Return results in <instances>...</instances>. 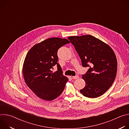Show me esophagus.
Here are the masks:
<instances>
[{
    "mask_svg": "<svg viewBox=\"0 0 129 129\" xmlns=\"http://www.w3.org/2000/svg\"><path fill=\"white\" fill-rule=\"evenodd\" d=\"M72 78L73 79H77L79 78V77L78 76H73V77H72Z\"/></svg>",
    "mask_w": 129,
    "mask_h": 129,
    "instance_id": "obj_1",
    "label": "esophagus"
}]
</instances>
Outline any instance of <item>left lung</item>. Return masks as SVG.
Instances as JSON below:
<instances>
[{"label":"left lung","instance_id":"obj_1","mask_svg":"<svg viewBox=\"0 0 129 129\" xmlns=\"http://www.w3.org/2000/svg\"><path fill=\"white\" fill-rule=\"evenodd\" d=\"M68 39L75 46L82 66L89 67L82 76L86 85L80 92L89 98L102 95L116 78L117 63L114 52L108 44L91 35L71 36Z\"/></svg>","mask_w":129,"mask_h":129}]
</instances>
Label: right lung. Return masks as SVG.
<instances>
[{"label":"right lung","instance_id":"1","mask_svg":"<svg viewBox=\"0 0 129 129\" xmlns=\"http://www.w3.org/2000/svg\"><path fill=\"white\" fill-rule=\"evenodd\" d=\"M66 39L50 38L33 46L25 57L22 68L27 86L39 98L52 101L62 93L68 79L64 76L57 63V52L62 46L69 43ZM56 64L57 71L51 70Z\"/></svg>","mask_w":129,"mask_h":129}]
</instances>
